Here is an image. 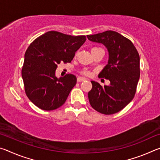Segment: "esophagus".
Returning a JSON list of instances; mask_svg holds the SVG:
<instances>
[{
	"label": "esophagus",
	"instance_id": "obj_1",
	"mask_svg": "<svg viewBox=\"0 0 160 160\" xmlns=\"http://www.w3.org/2000/svg\"><path fill=\"white\" fill-rule=\"evenodd\" d=\"M77 80H78V82H82V81H85V80H86V78H82V77H79V78H78Z\"/></svg>",
	"mask_w": 160,
	"mask_h": 160
}]
</instances>
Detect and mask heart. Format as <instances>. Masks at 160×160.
<instances>
[{
  "label": "heart",
  "mask_w": 160,
  "mask_h": 160,
  "mask_svg": "<svg viewBox=\"0 0 160 160\" xmlns=\"http://www.w3.org/2000/svg\"><path fill=\"white\" fill-rule=\"evenodd\" d=\"M82 73L83 75H90V72L88 71V70H83V71H82Z\"/></svg>",
  "instance_id": "b5f03b06"
}]
</instances>
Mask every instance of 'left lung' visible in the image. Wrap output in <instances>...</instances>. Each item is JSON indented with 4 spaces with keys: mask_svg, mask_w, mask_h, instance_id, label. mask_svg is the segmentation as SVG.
I'll use <instances>...</instances> for the list:
<instances>
[{
    "mask_svg": "<svg viewBox=\"0 0 160 160\" xmlns=\"http://www.w3.org/2000/svg\"><path fill=\"white\" fill-rule=\"evenodd\" d=\"M91 42L100 43L107 48L108 63L99 77L110 81L102 87L91 81L92 88L88 92L90 105L103 114H113L122 110L133 99L140 78V56L133 44L118 32L108 30L88 35Z\"/></svg>",
    "mask_w": 160,
    "mask_h": 160,
    "instance_id": "1",
    "label": "left lung"
}]
</instances>
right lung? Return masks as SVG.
Segmentation results:
<instances>
[{"label": "right lung", "instance_id": "add662e5", "mask_svg": "<svg viewBox=\"0 0 160 160\" xmlns=\"http://www.w3.org/2000/svg\"><path fill=\"white\" fill-rule=\"evenodd\" d=\"M85 41V36L49 31L29 45L25 54L22 77L27 96L37 107L51 111L66 101L77 78L72 74L58 78L56 70L61 62H71Z\"/></svg>", "mask_w": 160, "mask_h": 160}]
</instances>
